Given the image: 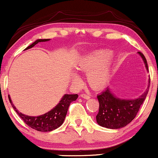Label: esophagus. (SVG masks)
Listing matches in <instances>:
<instances>
[{
  "instance_id": "34e87169",
  "label": "esophagus",
  "mask_w": 158,
  "mask_h": 158,
  "mask_svg": "<svg viewBox=\"0 0 158 158\" xmlns=\"http://www.w3.org/2000/svg\"><path fill=\"white\" fill-rule=\"evenodd\" d=\"M81 97L83 98V99H89V96L87 94H85V93H83V94H81Z\"/></svg>"
}]
</instances>
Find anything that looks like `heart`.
Here are the masks:
<instances>
[{"label": "heart", "instance_id": "heart-1", "mask_svg": "<svg viewBox=\"0 0 158 158\" xmlns=\"http://www.w3.org/2000/svg\"><path fill=\"white\" fill-rule=\"evenodd\" d=\"M111 52L99 50L84 56L78 64V69L86 73V80L92 87L99 89L106 85L111 76ZM73 81H80L79 76L72 74Z\"/></svg>", "mask_w": 158, "mask_h": 158}]
</instances>
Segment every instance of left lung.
Returning <instances> with one entry per match:
<instances>
[{
    "label": "left lung",
    "mask_w": 158,
    "mask_h": 158,
    "mask_svg": "<svg viewBox=\"0 0 158 158\" xmlns=\"http://www.w3.org/2000/svg\"><path fill=\"white\" fill-rule=\"evenodd\" d=\"M145 62L147 71L148 63L145 56L138 52ZM145 92L135 99H122L116 97L109 88L98 94L99 102V113L96 115V121L101 127L109 129H119L127 126L136 116L140 106L146 98L150 86V78Z\"/></svg>",
    "instance_id": "8db88e82"
}]
</instances>
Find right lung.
<instances>
[{
	"label": "right lung",
	"mask_w": 158,
	"mask_h": 158,
	"mask_svg": "<svg viewBox=\"0 0 158 158\" xmlns=\"http://www.w3.org/2000/svg\"><path fill=\"white\" fill-rule=\"evenodd\" d=\"M48 40H50V39H38L28 47H26L25 50L31 48L39 42H45ZM77 97H78L77 94H65L56 105V106L54 107L52 110L44 114L35 117L28 116V115L19 112L18 110L12 102L10 96L9 100L15 111L18 114L19 116L28 127L40 132H50L57 129L63 123L69 106L73 101H75Z\"/></svg>",
	"instance_id": "add662e5"
}]
</instances>
